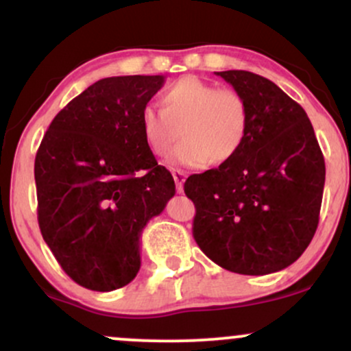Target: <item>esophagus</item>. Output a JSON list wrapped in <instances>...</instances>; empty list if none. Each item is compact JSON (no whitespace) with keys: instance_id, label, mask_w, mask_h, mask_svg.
Returning <instances> with one entry per match:
<instances>
[{"instance_id":"34e87169","label":"esophagus","mask_w":351,"mask_h":351,"mask_svg":"<svg viewBox=\"0 0 351 351\" xmlns=\"http://www.w3.org/2000/svg\"><path fill=\"white\" fill-rule=\"evenodd\" d=\"M171 175H173V180H175V183H176V191L181 193L183 191L184 180H186V173L181 171V170H171Z\"/></svg>"}]
</instances>
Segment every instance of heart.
I'll return each mask as SVG.
<instances>
[{
  "label": "heart",
  "instance_id": "1",
  "mask_svg": "<svg viewBox=\"0 0 351 351\" xmlns=\"http://www.w3.org/2000/svg\"><path fill=\"white\" fill-rule=\"evenodd\" d=\"M160 106H147L140 114L145 143L156 156L171 153L170 162L183 167H204L209 162L226 163L244 147L249 134L247 100L234 88L217 86L195 75H186L168 86L160 95Z\"/></svg>",
  "mask_w": 351,
  "mask_h": 351
}]
</instances>
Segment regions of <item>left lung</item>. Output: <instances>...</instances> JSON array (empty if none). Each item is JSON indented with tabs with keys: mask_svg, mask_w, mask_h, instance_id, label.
Here are the masks:
<instances>
[{
	"mask_svg": "<svg viewBox=\"0 0 351 351\" xmlns=\"http://www.w3.org/2000/svg\"><path fill=\"white\" fill-rule=\"evenodd\" d=\"M247 100L251 123L232 160L191 175L193 236L209 259L244 276L295 263L317 231L325 162L307 114L272 80L247 71L215 72Z\"/></svg>",
	"mask_w": 351,
	"mask_h": 351,
	"instance_id": "1",
	"label": "left lung"
}]
</instances>
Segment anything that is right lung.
<instances>
[{
	"label": "right lung",
	"instance_id": "right-lung-1",
	"mask_svg": "<svg viewBox=\"0 0 351 351\" xmlns=\"http://www.w3.org/2000/svg\"><path fill=\"white\" fill-rule=\"evenodd\" d=\"M163 75L100 79L54 117L36 153L41 234L72 280L110 292L140 271V237L175 196L140 114Z\"/></svg>",
	"mask_w": 351,
	"mask_h": 351
}]
</instances>
